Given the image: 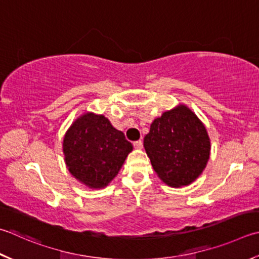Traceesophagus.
I'll return each mask as SVG.
<instances>
[{
  "mask_svg": "<svg viewBox=\"0 0 259 259\" xmlns=\"http://www.w3.org/2000/svg\"><path fill=\"white\" fill-rule=\"evenodd\" d=\"M134 146H135V148H137V149H141V148H143V141L137 140L134 143Z\"/></svg>",
  "mask_w": 259,
  "mask_h": 259,
  "instance_id": "obj_1",
  "label": "esophagus"
}]
</instances>
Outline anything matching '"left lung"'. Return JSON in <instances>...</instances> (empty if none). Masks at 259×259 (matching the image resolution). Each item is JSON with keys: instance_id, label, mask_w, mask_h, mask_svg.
<instances>
[{"instance_id": "1", "label": "left lung", "mask_w": 259, "mask_h": 259, "mask_svg": "<svg viewBox=\"0 0 259 259\" xmlns=\"http://www.w3.org/2000/svg\"><path fill=\"white\" fill-rule=\"evenodd\" d=\"M144 147L157 175L174 187L195 181L210 156L205 126L185 105L155 119Z\"/></svg>"}]
</instances>
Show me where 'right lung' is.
<instances>
[{"mask_svg": "<svg viewBox=\"0 0 259 259\" xmlns=\"http://www.w3.org/2000/svg\"><path fill=\"white\" fill-rule=\"evenodd\" d=\"M63 150L70 174L89 187L100 189L118 174L133 144L105 116L86 113L66 133Z\"/></svg>", "mask_w": 259, "mask_h": 259, "instance_id": "obj_1", "label": "right lung"}]
</instances>
